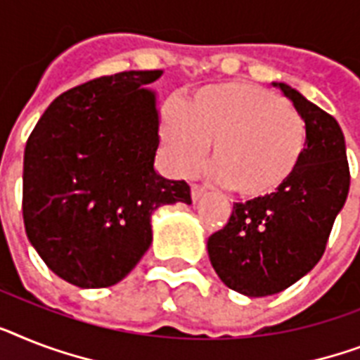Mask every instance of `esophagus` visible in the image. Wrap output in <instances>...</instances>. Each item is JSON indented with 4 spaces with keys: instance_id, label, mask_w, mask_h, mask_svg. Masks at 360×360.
<instances>
[{
    "instance_id": "1",
    "label": "esophagus",
    "mask_w": 360,
    "mask_h": 360,
    "mask_svg": "<svg viewBox=\"0 0 360 360\" xmlns=\"http://www.w3.org/2000/svg\"><path fill=\"white\" fill-rule=\"evenodd\" d=\"M190 194H192V201H200L203 195L207 194V190L203 188L201 185H192V188H190Z\"/></svg>"
}]
</instances>
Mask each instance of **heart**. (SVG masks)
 Returning <instances> with one entry per match:
<instances>
[{
    "instance_id": "b5f03b06",
    "label": "heart",
    "mask_w": 360,
    "mask_h": 360,
    "mask_svg": "<svg viewBox=\"0 0 360 360\" xmlns=\"http://www.w3.org/2000/svg\"><path fill=\"white\" fill-rule=\"evenodd\" d=\"M162 142L179 174L198 170L214 144L216 177L244 200H261L296 174L305 151V124L270 90L233 81L200 90L186 110L172 105Z\"/></svg>"
}]
</instances>
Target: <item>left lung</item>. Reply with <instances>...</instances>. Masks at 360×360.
I'll use <instances>...</instances> for the list:
<instances>
[{
    "label": "left lung",
    "instance_id": "obj_1",
    "mask_svg": "<svg viewBox=\"0 0 360 360\" xmlns=\"http://www.w3.org/2000/svg\"><path fill=\"white\" fill-rule=\"evenodd\" d=\"M305 122V151L279 192L235 203L209 236L210 264L224 285L250 297L285 290L318 264L349 192L346 140L331 114L285 83H274Z\"/></svg>",
    "mask_w": 360,
    "mask_h": 360
}]
</instances>
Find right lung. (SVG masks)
<instances>
[{
    "mask_svg": "<svg viewBox=\"0 0 360 360\" xmlns=\"http://www.w3.org/2000/svg\"><path fill=\"white\" fill-rule=\"evenodd\" d=\"M162 70L120 72L53 99L23 153V224L48 268L79 288L122 281L151 246V214L190 205L185 181L155 172Z\"/></svg>",
    "mask_w": 360,
    "mask_h": 360,
    "instance_id": "add662e5",
    "label": "right lung"
}]
</instances>
